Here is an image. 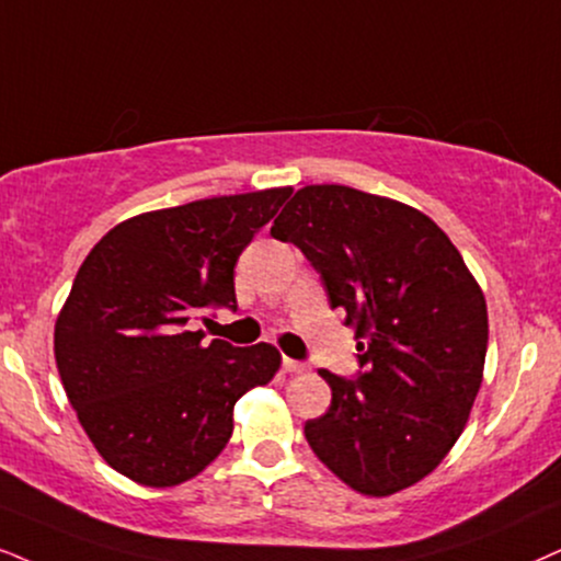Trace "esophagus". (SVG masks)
<instances>
[{"label":"esophagus","mask_w":561,"mask_h":561,"mask_svg":"<svg viewBox=\"0 0 561 561\" xmlns=\"http://www.w3.org/2000/svg\"><path fill=\"white\" fill-rule=\"evenodd\" d=\"M282 367H285V373H305V363H297V359L289 357H282Z\"/></svg>","instance_id":"obj_1"}]
</instances>
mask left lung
Returning a JSON list of instances; mask_svg holds the SVG:
<instances>
[{"instance_id": "obj_1", "label": "left lung", "mask_w": 561, "mask_h": 561, "mask_svg": "<svg viewBox=\"0 0 561 561\" xmlns=\"http://www.w3.org/2000/svg\"><path fill=\"white\" fill-rule=\"evenodd\" d=\"M272 236L300 248L357 339L354 378L318 370L331 407L305 422L308 445L359 494L416 484L469 422L489 342L484 293L427 215L350 186L300 188Z\"/></svg>"}]
</instances>
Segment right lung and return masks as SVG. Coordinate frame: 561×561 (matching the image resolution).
Wrapping results in <instances>:
<instances>
[{"label":"right lung","mask_w":561,"mask_h":561,"mask_svg":"<svg viewBox=\"0 0 561 561\" xmlns=\"http://www.w3.org/2000/svg\"><path fill=\"white\" fill-rule=\"evenodd\" d=\"M293 188L145 211L98 240L54 329L64 391L105 463L145 486L194 479L232 435V409L266 386L272 344H204L188 323L236 310V264Z\"/></svg>","instance_id":"1"}]
</instances>
